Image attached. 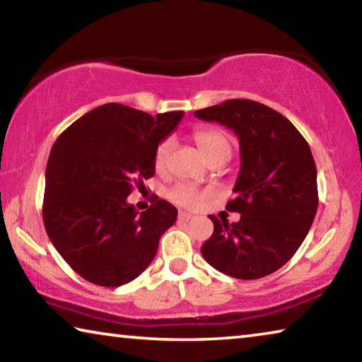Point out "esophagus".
Masks as SVG:
<instances>
[{"label":"esophagus","instance_id":"esophagus-1","mask_svg":"<svg viewBox=\"0 0 362 362\" xmlns=\"http://www.w3.org/2000/svg\"><path fill=\"white\" fill-rule=\"evenodd\" d=\"M189 218H193V216L189 212H185V211L179 212V220H182V222H188Z\"/></svg>","mask_w":362,"mask_h":362}]
</instances>
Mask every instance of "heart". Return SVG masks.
Segmentation results:
<instances>
[{
	"label": "heart",
	"mask_w": 362,
	"mask_h": 362,
	"mask_svg": "<svg viewBox=\"0 0 362 362\" xmlns=\"http://www.w3.org/2000/svg\"><path fill=\"white\" fill-rule=\"evenodd\" d=\"M193 139L211 163L216 161L218 158L228 159L231 156V142L223 131L216 129V127H203V129H196L193 132ZM173 146L174 140L170 137L163 139L161 142L156 145L155 155H153V164H155L156 170L166 169ZM211 196V189H201L192 185V183L185 182L177 183V185H174L168 192V198L173 201L174 204L189 207V209H196V207L203 206Z\"/></svg>",
	"instance_id": "heart-1"
}]
</instances>
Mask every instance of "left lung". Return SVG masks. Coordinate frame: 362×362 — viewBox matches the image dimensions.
I'll return each mask as SVG.
<instances>
[{
  "mask_svg": "<svg viewBox=\"0 0 362 362\" xmlns=\"http://www.w3.org/2000/svg\"><path fill=\"white\" fill-rule=\"evenodd\" d=\"M196 118L226 126L240 139L241 169L226 211L228 223L209 216L214 233L201 254L218 272L259 279L292 259L317 209L316 164L292 122L263 103L231 99L196 110Z\"/></svg>",
  "mask_w": 362,
  "mask_h": 362,
  "instance_id": "1",
  "label": "left lung"
}]
</instances>
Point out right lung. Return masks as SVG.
<instances>
[{"label": "right lung", "mask_w": 362, "mask_h": 362, "mask_svg": "<svg viewBox=\"0 0 362 362\" xmlns=\"http://www.w3.org/2000/svg\"><path fill=\"white\" fill-rule=\"evenodd\" d=\"M183 112L151 116L105 103L60 134L46 166L42 201L49 240L89 283H131L155 259L159 238L177 209L159 199L144 212L127 203L134 188L155 175L156 145L179 124Z\"/></svg>", "instance_id": "obj_1"}]
</instances>
